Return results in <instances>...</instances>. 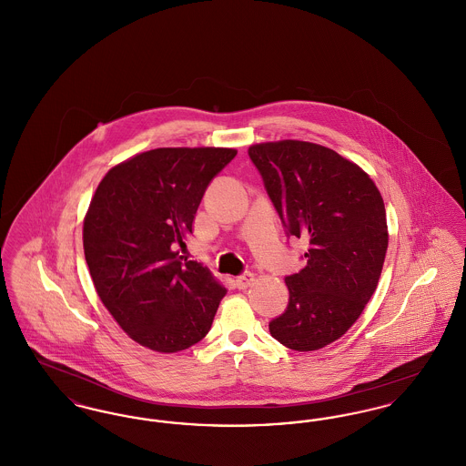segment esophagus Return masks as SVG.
<instances>
[{"label":"esophagus","mask_w":466,"mask_h":466,"mask_svg":"<svg viewBox=\"0 0 466 466\" xmlns=\"http://www.w3.org/2000/svg\"><path fill=\"white\" fill-rule=\"evenodd\" d=\"M253 281H255V276L251 272H244V274L236 278V287L239 289H248V287L253 285Z\"/></svg>","instance_id":"34e87169"}]
</instances>
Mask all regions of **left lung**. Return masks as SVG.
I'll return each mask as SVG.
<instances>
[{"instance_id": "8db88e82", "label": "left lung", "mask_w": 466, "mask_h": 466, "mask_svg": "<svg viewBox=\"0 0 466 466\" xmlns=\"http://www.w3.org/2000/svg\"><path fill=\"white\" fill-rule=\"evenodd\" d=\"M248 156L287 236L309 241L306 267L285 278L289 306L268 330L289 350H321L376 291L388 249L384 202L361 167L327 147L285 139L253 145Z\"/></svg>"}]
</instances>
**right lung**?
Here are the masks:
<instances>
[{
	"label": "right lung",
	"mask_w": 466,
	"mask_h": 466,
	"mask_svg": "<svg viewBox=\"0 0 466 466\" xmlns=\"http://www.w3.org/2000/svg\"><path fill=\"white\" fill-rule=\"evenodd\" d=\"M234 148H156L101 179L84 222L96 291L124 332L158 353H177L209 332L227 289L208 267L177 251L202 196Z\"/></svg>",
	"instance_id": "add662e5"
}]
</instances>
